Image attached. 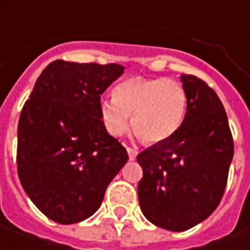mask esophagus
<instances>
[{
    "label": "esophagus",
    "instance_id": "esophagus-1",
    "mask_svg": "<svg viewBox=\"0 0 250 250\" xmlns=\"http://www.w3.org/2000/svg\"><path fill=\"white\" fill-rule=\"evenodd\" d=\"M126 151H128V156H129V160H135L136 156H138V150L133 149V147H126Z\"/></svg>",
    "mask_w": 250,
    "mask_h": 250
}]
</instances>
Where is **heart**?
Listing matches in <instances>:
<instances>
[{"instance_id":"obj_1","label":"heart","mask_w":250,"mask_h":250,"mask_svg":"<svg viewBox=\"0 0 250 250\" xmlns=\"http://www.w3.org/2000/svg\"><path fill=\"white\" fill-rule=\"evenodd\" d=\"M187 107V91L177 81L130 76L115 86L114 97L101 99L99 112L111 136H122L132 117L136 135L149 145H157L179 129Z\"/></svg>"}]
</instances>
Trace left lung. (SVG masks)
I'll return each instance as SVG.
<instances>
[{"label": "left lung", "instance_id": "1", "mask_svg": "<svg viewBox=\"0 0 250 250\" xmlns=\"http://www.w3.org/2000/svg\"><path fill=\"white\" fill-rule=\"evenodd\" d=\"M187 114L169 139L138 156L142 213L154 226L187 231L210 216L224 195L234 156L227 112L216 91L193 75H181Z\"/></svg>", "mask_w": 250, "mask_h": 250}]
</instances>
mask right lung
<instances>
[{"label": "right lung", "instance_id": "right-lung-1", "mask_svg": "<svg viewBox=\"0 0 250 250\" xmlns=\"http://www.w3.org/2000/svg\"><path fill=\"white\" fill-rule=\"evenodd\" d=\"M118 63L57 60L37 78L18 125V175L36 207L60 224L93 216L128 161L103 126L101 94L124 73Z\"/></svg>", "mask_w": 250, "mask_h": 250}]
</instances>
